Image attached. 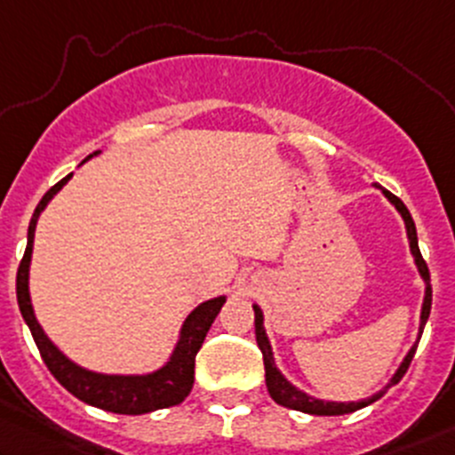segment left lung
I'll use <instances>...</instances> for the list:
<instances>
[{
	"mask_svg": "<svg viewBox=\"0 0 455 455\" xmlns=\"http://www.w3.org/2000/svg\"><path fill=\"white\" fill-rule=\"evenodd\" d=\"M376 188H380L376 183ZM382 189V188H380ZM384 196L388 198L393 204L397 207V212L402 213L403 222H406V231H408V239H411V251L414 254V261H417V267L419 272H421L423 281H426V300H423V311H421V332H423V326H426L427 317H430V308H432V284H430V269H427V263L426 259L421 257V251H419V242H417V228H414V220L411 216V212H408V207L403 204L395 194H391L388 189H382ZM254 334H257V346L261 349L263 354V365H266V384H267V391H269V397L274 399L276 403H281L284 408H291V411H300V412H308V414H328V417H332V414H347V412H354L358 411V408H365L367 403L376 402L378 397L382 395L384 391H387L388 387H393V384H397L399 380L403 378V373L408 371V367H411L412 363V356L414 352H417V343L411 347V352H408V356L403 358L402 367L397 369V373L393 376L391 384H388L384 391L378 393V395L369 397V399H363V402H349V403H339V402H322V399H313L308 395H304L302 391H298L296 387H291L284 378L281 376V371H278L276 365H274V356H272V347H269V341L266 337V331H263V315H261V308L254 307Z\"/></svg>",
	"mask_w": 455,
	"mask_h": 455,
	"instance_id": "1",
	"label": "left lung"
}]
</instances>
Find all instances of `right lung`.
I'll use <instances>...</instances> for the list:
<instances>
[{
  "label": "right lung",
  "instance_id": "add662e5",
  "mask_svg": "<svg viewBox=\"0 0 455 455\" xmlns=\"http://www.w3.org/2000/svg\"><path fill=\"white\" fill-rule=\"evenodd\" d=\"M99 153V151H97ZM94 153V155H97ZM92 157V155H90ZM71 179V174L58 181L56 186L49 189L41 198L38 207L34 209V216L29 220L28 228V246H25L23 259L17 269V302L21 308V315L25 323L29 326L34 341H36L38 352H41L44 365L53 373V378L73 393L82 402L97 406L101 411L116 412V414H144L159 411V408L177 406L189 395L194 384V361L201 349L213 319L222 308L224 298H213V300L203 302L201 307L194 308L189 317L183 323L181 339H179L177 349H174L171 363L162 367L159 371L148 373V376H103V373H92L86 369L77 367L68 361L60 349L44 337L43 328L38 326L34 317L32 304H29L28 291V272L29 259H32V243H34V228L36 220L41 216L44 204L52 201L53 194L58 192L64 183Z\"/></svg>",
  "mask_w": 455,
  "mask_h": 455
}]
</instances>
